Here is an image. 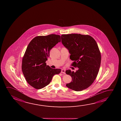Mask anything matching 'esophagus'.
<instances>
[{
    "label": "esophagus",
    "mask_w": 121,
    "mask_h": 121,
    "mask_svg": "<svg viewBox=\"0 0 121 121\" xmlns=\"http://www.w3.org/2000/svg\"><path fill=\"white\" fill-rule=\"evenodd\" d=\"M61 73H63L64 74H65V69H62L61 70Z\"/></svg>",
    "instance_id": "esophagus-1"
}]
</instances>
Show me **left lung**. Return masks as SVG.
I'll use <instances>...</instances> for the list:
<instances>
[{"label": "left lung", "instance_id": "left-lung-1", "mask_svg": "<svg viewBox=\"0 0 121 121\" xmlns=\"http://www.w3.org/2000/svg\"><path fill=\"white\" fill-rule=\"evenodd\" d=\"M61 42L69 50L71 65L78 67L74 73L70 69L65 73L72 81L66 86L75 91H81L89 87L97 76L101 63V53L97 42L89 35H62Z\"/></svg>", "mask_w": 121, "mask_h": 121}]
</instances>
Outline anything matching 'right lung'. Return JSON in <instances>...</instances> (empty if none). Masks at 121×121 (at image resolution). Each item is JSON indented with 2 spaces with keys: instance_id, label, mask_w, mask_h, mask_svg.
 <instances>
[{
  "instance_id": "1",
  "label": "right lung",
  "mask_w": 121,
  "mask_h": 121,
  "mask_svg": "<svg viewBox=\"0 0 121 121\" xmlns=\"http://www.w3.org/2000/svg\"><path fill=\"white\" fill-rule=\"evenodd\" d=\"M61 41L60 35L38 36L30 41L22 58V71L26 81L35 89L48 85L54 75L61 71L46 65L50 51Z\"/></svg>"
}]
</instances>
